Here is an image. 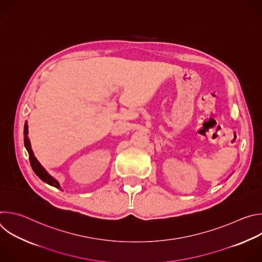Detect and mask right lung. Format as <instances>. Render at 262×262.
I'll return each instance as SVG.
<instances>
[{"label": "right lung", "mask_w": 262, "mask_h": 262, "mask_svg": "<svg viewBox=\"0 0 262 262\" xmlns=\"http://www.w3.org/2000/svg\"><path fill=\"white\" fill-rule=\"evenodd\" d=\"M24 142H25V147L28 150V154H29V160H30V164H31V167L33 169V171L35 172V174L38 176L42 181L49 183L50 185H53L55 186V188L57 189H61L60 186V183L59 181L53 177L42 166L41 164L37 161V159L35 158L33 151H32V148H31V143H30V140L28 138V124H27V121L25 123V127H24Z\"/></svg>", "instance_id": "obj_1"}]
</instances>
